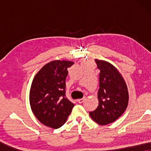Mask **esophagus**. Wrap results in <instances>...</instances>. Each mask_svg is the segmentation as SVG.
Segmentation results:
<instances>
[{"mask_svg":"<svg viewBox=\"0 0 151 151\" xmlns=\"http://www.w3.org/2000/svg\"><path fill=\"white\" fill-rule=\"evenodd\" d=\"M84 100H85V98H81V99H78V100H77V102H78V103H80V104H82V103L84 101Z\"/></svg>","mask_w":151,"mask_h":151,"instance_id":"1","label":"esophagus"}]
</instances>
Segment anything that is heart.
I'll list each match as a JSON object with an SVG mask.
<instances>
[{
  "instance_id": "heart-1",
  "label": "heart",
  "mask_w": 151,
  "mask_h": 151,
  "mask_svg": "<svg viewBox=\"0 0 151 151\" xmlns=\"http://www.w3.org/2000/svg\"><path fill=\"white\" fill-rule=\"evenodd\" d=\"M88 63H84V65H86V64H88Z\"/></svg>"
}]
</instances>
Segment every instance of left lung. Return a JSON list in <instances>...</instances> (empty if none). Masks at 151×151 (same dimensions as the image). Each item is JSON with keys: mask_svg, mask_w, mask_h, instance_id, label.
Returning <instances> with one entry per match:
<instances>
[{"mask_svg": "<svg viewBox=\"0 0 151 151\" xmlns=\"http://www.w3.org/2000/svg\"><path fill=\"white\" fill-rule=\"evenodd\" d=\"M95 61L100 70L99 104L89 115L99 124L106 125L115 122L126 111L129 92L124 80L114 66L106 61Z\"/></svg>", "mask_w": 151, "mask_h": 151, "instance_id": "8db88e82", "label": "left lung"}]
</instances>
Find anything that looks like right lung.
Wrapping results in <instances>:
<instances>
[{
    "instance_id": "obj_1",
    "label": "right lung",
    "mask_w": 151,
    "mask_h": 151,
    "mask_svg": "<svg viewBox=\"0 0 151 151\" xmlns=\"http://www.w3.org/2000/svg\"><path fill=\"white\" fill-rule=\"evenodd\" d=\"M73 64L66 60L50 62L33 80L29 93L31 108L36 118L47 127H61L74 106L65 96L67 69Z\"/></svg>"
}]
</instances>
